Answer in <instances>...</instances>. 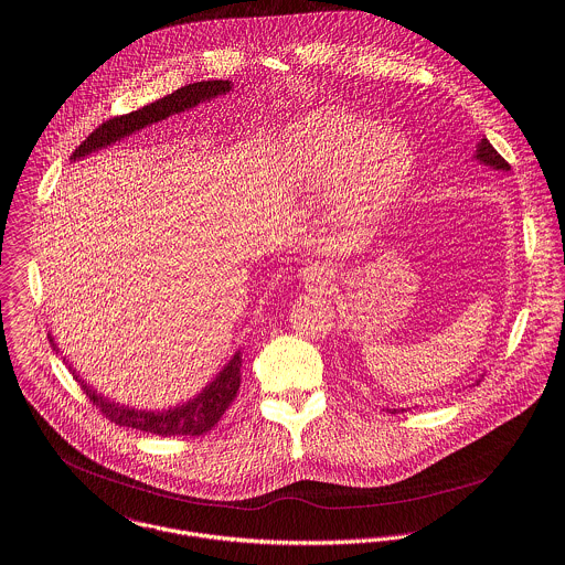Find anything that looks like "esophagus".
<instances>
[{"mask_svg": "<svg viewBox=\"0 0 565 565\" xmlns=\"http://www.w3.org/2000/svg\"><path fill=\"white\" fill-rule=\"evenodd\" d=\"M301 279L306 281V286L310 288H326L328 284H332L334 273L330 270L328 264L323 262H312L301 270Z\"/></svg>", "mask_w": 565, "mask_h": 565, "instance_id": "esophagus-1", "label": "esophagus"}]
</instances>
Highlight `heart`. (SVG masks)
Here are the masks:
<instances>
[{"instance_id":"b5f03b06","label":"heart","mask_w":565,"mask_h":565,"mask_svg":"<svg viewBox=\"0 0 565 565\" xmlns=\"http://www.w3.org/2000/svg\"><path fill=\"white\" fill-rule=\"evenodd\" d=\"M277 168L286 188L332 196L347 231L377 225L406 194L415 152L411 141L380 121L340 109H319L284 128Z\"/></svg>"}]
</instances>
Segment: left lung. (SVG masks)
Listing matches in <instances>:
<instances>
[{
	"instance_id": "1",
	"label": "left lung",
	"mask_w": 565,
	"mask_h": 565,
	"mask_svg": "<svg viewBox=\"0 0 565 565\" xmlns=\"http://www.w3.org/2000/svg\"><path fill=\"white\" fill-rule=\"evenodd\" d=\"M482 166H489V168H493V170H502V172H509L511 170V166L498 154V150L489 143V139L487 137H482L480 141H478V146H476V154H473ZM480 382V380H478ZM476 382V384H478ZM404 411V408H402ZM391 415H395V413H399L397 408H393V411H388Z\"/></svg>"
}]
</instances>
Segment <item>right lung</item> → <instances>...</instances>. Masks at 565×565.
Wrapping results in <instances>:
<instances>
[{
    "mask_svg": "<svg viewBox=\"0 0 565 565\" xmlns=\"http://www.w3.org/2000/svg\"><path fill=\"white\" fill-rule=\"evenodd\" d=\"M228 92H231L228 81H203V83L185 85V87L177 89L174 94H170L152 105H146L139 111L107 119L74 150L72 159L76 161L85 154H92L105 146H111L115 141H119L126 135H132L135 130H141L148 124L161 121L170 115L188 111L205 100L225 96ZM50 342L56 349L52 337H50ZM239 366H242V353L235 351L233 358L226 362L225 369L194 399L185 402L183 406L157 411V413L154 411H137V408L115 404L105 395H100L98 391H94L92 386H87L85 380H78V375H76V380L81 382V388L87 393L89 402H94V406L100 408V413L117 426L152 433L159 437H199V435H205L207 430H212L221 422L226 408L235 399L237 388H239Z\"/></svg>",
    "mask_w": 565,
    "mask_h": 565,
    "instance_id": "obj_1",
    "label": "right lung"
}]
</instances>
